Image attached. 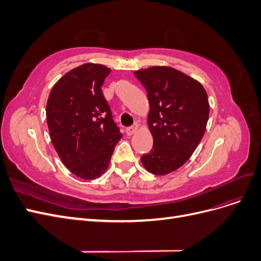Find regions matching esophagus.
Masks as SVG:
<instances>
[{
  "instance_id": "esophagus-1",
  "label": "esophagus",
  "mask_w": 261,
  "mask_h": 261,
  "mask_svg": "<svg viewBox=\"0 0 261 261\" xmlns=\"http://www.w3.org/2000/svg\"><path fill=\"white\" fill-rule=\"evenodd\" d=\"M137 129H138V124L134 123L132 126H129V127H126V134L130 136L133 134H135Z\"/></svg>"
}]
</instances>
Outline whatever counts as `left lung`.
<instances>
[{
	"label": "left lung",
	"mask_w": 261,
	"mask_h": 261,
	"mask_svg": "<svg viewBox=\"0 0 261 261\" xmlns=\"http://www.w3.org/2000/svg\"><path fill=\"white\" fill-rule=\"evenodd\" d=\"M147 91L153 146L140 160L152 174L165 175L183 165L200 143L209 102L200 83L179 70L154 66L135 72Z\"/></svg>",
	"instance_id": "8db88e82"
}]
</instances>
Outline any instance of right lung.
I'll list each match as a JSON object with an SVG mask.
<instances>
[{"mask_svg": "<svg viewBox=\"0 0 261 261\" xmlns=\"http://www.w3.org/2000/svg\"><path fill=\"white\" fill-rule=\"evenodd\" d=\"M110 72L92 63L78 66L54 85L46 103L52 144L65 167L84 179L103 174L122 138L101 90Z\"/></svg>", "mask_w": 261, "mask_h": 261, "instance_id": "right-lung-1", "label": "right lung"}]
</instances>
